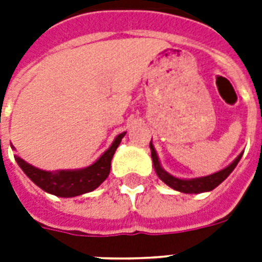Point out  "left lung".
Masks as SVG:
<instances>
[{"mask_svg": "<svg viewBox=\"0 0 262 262\" xmlns=\"http://www.w3.org/2000/svg\"><path fill=\"white\" fill-rule=\"evenodd\" d=\"M149 147H151V156L152 162H154V167H155V171L156 174H158V177H159L166 185H168V186L175 189V190L182 191V193H203V191H209L212 190V189H215L216 186H219L220 183L227 178L228 175L231 174L232 170L236 167V164H238V162L241 160V156H242V154H241L228 167H226L224 170H222V171L219 172H215V174L208 175V177H203V178L179 179L172 177V175H170L168 172L164 171L163 168L160 167L159 160H158V155H156V151L155 148H154V145H152V143H149Z\"/></svg>", "mask_w": 262, "mask_h": 262, "instance_id": "8db88e82", "label": "left lung"}]
</instances>
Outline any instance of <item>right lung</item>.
<instances>
[{
	"label": "right lung",
	"mask_w": 262,
	"mask_h": 262,
	"mask_svg": "<svg viewBox=\"0 0 262 262\" xmlns=\"http://www.w3.org/2000/svg\"><path fill=\"white\" fill-rule=\"evenodd\" d=\"M125 135L126 132L117 136L111 147L92 166L81 170H61L50 172L35 168L20 158H16V162L27 177L45 191L58 197H75L95 190L108 177L111 159Z\"/></svg>",
	"instance_id": "1"
}]
</instances>
